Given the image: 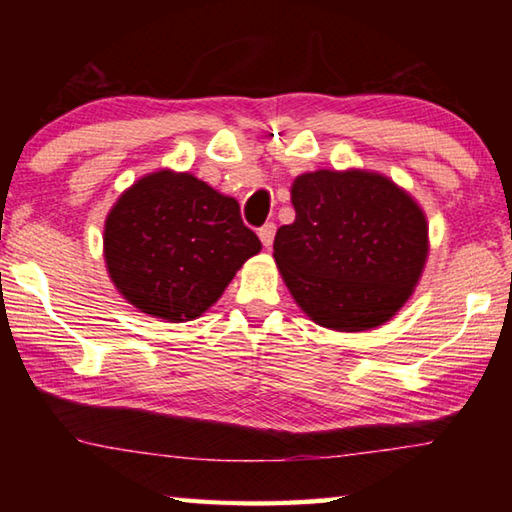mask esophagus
I'll list each match as a JSON object with an SVG mask.
<instances>
[{
	"instance_id": "34e87169",
	"label": "esophagus",
	"mask_w": 512,
	"mask_h": 512,
	"mask_svg": "<svg viewBox=\"0 0 512 512\" xmlns=\"http://www.w3.org/2000/svg\"><path fill=\"white\" fill-rule=\"evenodd\" d=\"M257 235H259V239H262V244L268 248L275 239V223H264L262 228H259Z\"/></svg>"
}]
</instances>
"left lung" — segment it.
Masks as SVG:
<instances>
[{"label": "left lung", "mask_w": 512, "mask_h": 512, "mask_svg": "<svg viewBox=\"0 0 512 512\" xmlns=\"http://www.w3.org/2000/svg\"><path fill=\"white\" fill-rule=\"evenodd\" d=\"M291 203L296 221L277 230L273 259L296 305L334 332L388 323L429 257L420 203L384 173L354 167L300 173Z\"/></svg>", "instance_id": "left-lung-1"}]
</instances>
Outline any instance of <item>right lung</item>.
Wrapping results in <instances>:
<instances>
[{
	"instance_id": "1",
	"label": "right lung",
	"mask_w": 512,
	"mask_h": 512,
	"mask_svg": "<svg viewBox=\"0 0 512 512\" xmlns=\"http://www.w3.org/2000/svg\"><path fill=\"white\" fill-rule=\"evenodd\" d=\"M259 250L237 198L189 171L146 173L103 223L110 282L128 305L167 323L203 316Z\"/></svg>"
}]
</instances>
